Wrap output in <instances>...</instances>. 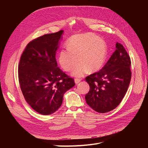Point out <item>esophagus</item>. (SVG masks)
Wrapping results in <instances>:
<instances>
[{
    "instance_id": "esophagus-1",
    "label": "esophagus",
    "mask_w": 148,
    "mask_h": 148,
    "mask_svg": "<svg viewBox=\"0 0 148 148\" xmlns=\"http://www.w3.org/2000/svg\"><path fill=\"white\" fill-rule=\"evenodd\" d=\"M80 81H81V79H75V80H74L75 84H78Z\"/></svg>"
}]
</instances>
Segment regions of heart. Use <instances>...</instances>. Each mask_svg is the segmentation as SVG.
<instances>
[{"instance_id":"b5f03b06","label":"heart","mask_w":148,"mask_h":148,"mask_svg":"<svg viewBox=\"0 0 148 148\" xmlns=\"http://www.w3.org/2000/svg\"><path fill=\"white\" fill-rule=\"evenodd\" d=\"M67 50L59 52L58 61L66 71H70L78 64L71 73L75 77H81L88 70L97 72L103 66L107 56L105 41L95 35L88 33L73 36L66 44Z\"/></svg>"}]
</instances>
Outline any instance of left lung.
<instances>
[{"label": "left lung", "mask_w": 148, "mask_h": 148, "mask_svg": "<svg viewBox=\"0 0 148 148\" xmlns=\"http://www.w3.org/2000/svg\"><path fill=\"white\" fill-rule=\"evenodd\" d=\"M104 67L86 77L90 89L85 96L93 110L104 113L118 107L125 95L131 80V60L119 42Z\"/></svg>", "instance_id": "obj_1"}]
</instances>
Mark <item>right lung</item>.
<instances>
[{
  "mask_svg": "<svg viewBox=\"0 0 148 148\" xmlns=\"http://www.w3.org/2000/svg\"><path fill=\"white\" fill-rule=\"evenodd\" d=\"M64 30L46 34L30 42L20 58L18 79L26 102L34 110L51 114L61 106L74 79L58 67L56 51Z\"/></svg>",
  "mask_w": 148,
  "mask_h": 148,
  "instance_id": "1",
  "label": "right lung"
}]
</instances>
